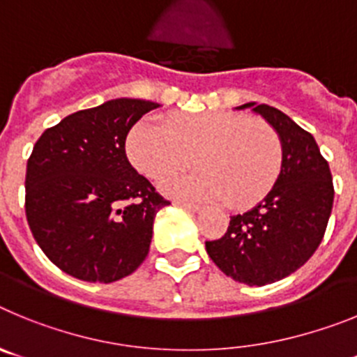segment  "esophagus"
<instances>
[{"label": "esophagus", "instance_id": "34e87169", "mask_svg": "<svg viewBox=\"0 0 357 357\" xmlns=\"http://www.w3.org/2000/svg\"><path fill=\"white\" fill-rule=\"evenodd\" d=\"M176 207H182V209L189 211V213H200L202 207L200 206H195V204H185V202H175Z\"/></svg>", "mask_w": 357, "mask_h": 357}]
</instances>
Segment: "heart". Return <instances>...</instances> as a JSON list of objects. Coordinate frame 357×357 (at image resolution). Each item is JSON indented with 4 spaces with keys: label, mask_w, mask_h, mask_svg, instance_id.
<instances>
[{
    "label": "heart",
    "mask_w": 357,
    "mask_h": 357,
    "mask_svg": "<svg viewBox=\"0 0 357 357\" xmlns=\"http://www.w3.org/2000/svg\"><path fill=\"white\" fill-rule=\"evenodd\" d=\"M127 157L155 184L184 172L193 157L200 169L164 185L166 193L247 209L275 185L282 143L266 123L230 110H207L143 119L128 134Z\"/></svg>",
    "instance_id": "heart-1"
}]
</instances>
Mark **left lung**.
<instances>
[{
    "label": "left lung",
    "instance_id": "8db88e82",
    "mask_svg": "<svg viewBox=\"0 0 357 357\" xmlns=\"http://www.w3.org/2000/svg\"><path fill=\"white\" fill-rule=\"evenodd\" d=\"M236 109H252L277 132L282 169L272 191L250 211L230 216L225 236L206 241V248L227 277L272 284L296 272L320 245L333 211V176L313 135L284 112L255 102Z\"/></svg>",
    "mask_w": 357,
    "mask_h": 357
}]
</instances>
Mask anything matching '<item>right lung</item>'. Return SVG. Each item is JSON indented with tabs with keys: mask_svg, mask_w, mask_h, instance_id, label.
Here are the masks:
<instances>
[{
	"mask_svg": "<svg viewBox=\"0 0 357 357\" xmlns=\"http://www.w3.org/2000/svg\"><path fill=\"white\" fill-rule=\"evenodd\" d=\"M159 103L116 98L48 128L26 164V220L55 266L87 282H114L148 255L153 220L169 206L132 168L125 141Z\"/></svg>",
	"mask_w": 357,
	"mask_h": 357,
	"instance_id": "1",
	"label": "right lung"
}]
</instances>
